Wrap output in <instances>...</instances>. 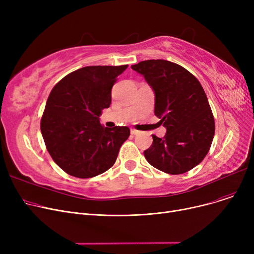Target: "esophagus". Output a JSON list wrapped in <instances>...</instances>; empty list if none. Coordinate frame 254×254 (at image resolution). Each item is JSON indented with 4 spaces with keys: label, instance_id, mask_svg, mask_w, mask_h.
<instances>
[{
    "label": "esophagus",
    "instance_id": "esophagus-1",
    "mask_svg": "<svg viewBox=\"0 0 254 254\" xmlns=\"http://www.w3.org/2000/svg\"><path fill=\"white\" fill-rule=\"evenodd\" d=\"M130 134L131 135H138L139 134V130H137L135 128H130Z\"/></svg>",
    "mask_w": 254,
    "mask_h": 254
}]
</instances>
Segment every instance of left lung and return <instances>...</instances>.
<instances>
[{
  "mask_svg": "<svg viewBox=\"0 0 254 254\" xmlns=\"http://www.w3.org/2000/svg\"><path fill=\"white\" fill-rule=\"evenodd\" d=\"M154 92V114L167 129L165 137L152 135L144 151L155 169L178 175L191 170L207 155L215 132L206 93L198 80L183 66L165 60L132 64Z\"/></svg>",
  "mask_w": 254,
  "mask_h": 254,
  "instance_id": "1",
  "label": "left lung"
}]
</instances>
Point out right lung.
<instances>
[{
    "instance_id": "right-lung-1",
    "label": "right lung",
    "mask_w": 254,
    "mask_h": 254,
    "mask_svg": "<svg viewBox=\"0 0 254 254\" xmlns=\"http://www.w3.org/2000/svg\"><path fill=\"white\" fill-rule=\"evenodd\" d=\"M124 65H89L64 77L52 88L41 119V132L55 163L69 175L92 178L109 170L129 136L127 127H103L111 89Z\"/></svg>"
}]
</instances>
